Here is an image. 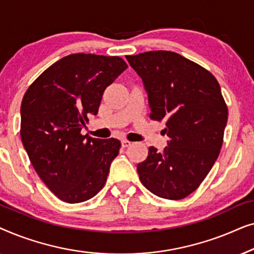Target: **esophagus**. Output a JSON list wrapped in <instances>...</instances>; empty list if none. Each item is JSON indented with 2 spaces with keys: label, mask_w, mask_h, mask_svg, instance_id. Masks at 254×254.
<instances>
[{
  "label": "esophagus",
  "mask_w": 254,
  "mask_h": 254,
  "mask_svg": "<svg viewBox=\"0 0 254 254\" xmlns=\"http://www.w3.org/2000/svg\"><path fill=\"white\" fill-rule=\"evenodd\" d=\"M121 145H123V147H124V148L130 147V145H131V142H129V141H127V140H123V141H121Z\"/></svg>",
  "instance_id": "34e87169"
}]
</instances>
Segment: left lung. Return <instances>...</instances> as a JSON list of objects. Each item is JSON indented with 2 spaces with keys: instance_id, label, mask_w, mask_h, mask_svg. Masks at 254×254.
<instances>
[{
  "instance_id": "8db88e82",
  "label": "left lung",
  "mask_w": 254,
  "mask_h": 254,
  "mask_svg": "<svg viewBox=\"0 0 254 254\" xmlns=\"http://www.w3.org/2000/svg\"><path fill=\"white\" fill-rule=\"evenodd\" d=\"M148 95L150 117L164 121L168 147L149 148L137 164L141 183L159 197L180 200L213 168L223 143L228 107L216 78L175 52L127 55Z\"/></svg>"
}]
</instances>
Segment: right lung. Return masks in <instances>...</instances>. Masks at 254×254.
<instances>
[{
  "label": "right lung",
  "instance_id": "add662e5",
  "mask_svg": "<svg viewBox=\"0 0 254 254\" xmlns=\"http://www.w3.org/2000/svg\"><path fill=\"white\" fill-rule=\"evenodd\" d=\"M127 68L119 57L70 54L47 68L24 95L23 145L40 179L64 202L91 199L105 185L120 141L81 130L89 114L98 113L106 86Z\"/></svg>",
  "mask_w": 254,
  "mask_h": 254
}]
</instances>
